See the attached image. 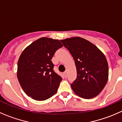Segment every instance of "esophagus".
Returning <instances> with one entry per match:
<instances>
[{
  "mask_svg": "<svg viewBox=\"0 0 122 122\" xmlns=\"http://www.w3.org/2000/svg\"><path fill=\"white\" fill-rule=\"evenodd\" d=\"M63 74H64V76L66 78L67 75H68V71H66L65 72H63Z\"/></svg>",
  "mask_w": 122,
  "mask_h": 122,
  "instance_id": "34e87169",
  "label": "esophagus"
}]
</instances>
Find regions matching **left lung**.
<instances>
[{
	"label": "left lung",
	"mask_w": 122,
	"mask_h": 122,
	"mask_svg": "<svg viewBox=\"0 0 122 122\" xmlns=\"http://www.w3.org/2000/svg\"><path fill=\"white\" fill-rule=\"evenodd\" d=\"M60 41L75 60L77 76L71 84L74 92L84 99L97 97L108 78V65L104 54L97 46L80 37Z\"/></svg>",
	"instance_id": "1"
}]
</instances>
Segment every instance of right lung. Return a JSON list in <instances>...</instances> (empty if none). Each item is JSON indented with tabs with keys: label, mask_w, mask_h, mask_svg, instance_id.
Segmentation results:
<instances>
[{
	"label": "right lung",
	"mask_w": 122,
	"mask_h": 122,
	"mask_svg": "<svg viewBox=\"0 0 122 122\" xmlns=\"http://www.w3.org/2000/svg\"><path fill=\"white\" fill-rule=\"evenodd\" d=\"M63 47L58 39L43 37L23 50L17 67V78L25 93L36 101H44L55 95L62 77L53 70L51 60Z\"/></svg>",
	"instance_id": "add662e5"
}]
</instances>
